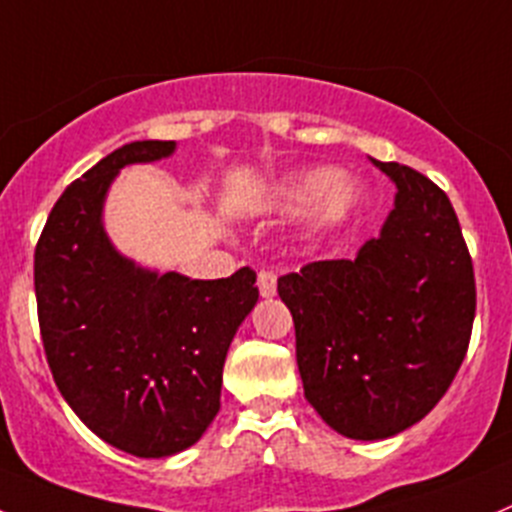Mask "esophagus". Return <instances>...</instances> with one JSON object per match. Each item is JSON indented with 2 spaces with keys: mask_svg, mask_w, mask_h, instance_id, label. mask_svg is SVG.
Listing matches in <instances>:
<instances>
[{
  "mask_svg": "<svg viewBox=\"0 0 512 512\" xmlns=\"http://www.w3.org/2000/svg\"><path fill=\"white\" fill-rule=\"evenodd\" d=\"M259 291L264 299H271L276 294V274L274 271H259Z\"/></svg>",
  "mask_w": 512,
  "mask_h": 512,
  "instance_id": "esophagus-1",
  "label": "esophagus"
}]
</instances>
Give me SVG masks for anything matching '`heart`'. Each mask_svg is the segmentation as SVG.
<instances>
[{"instance_id":"obj_1","label":"heart","mask_w":512,"mask_h":512,"mask_svg":"<svg viewBox=\"0 0 512 512\" xmlns=\"http://www.w3.org/2000/svg\"><path fill=\"white\" fill-rule=\"evenodd\" d=\"M311 200L315 201L311 204V221L314 226L326 228L342 223L357 211L362 203V188L352 178H334L329 168H311L286 180L279 206L284 211H299Z\"/></svg>"}]
</instances>
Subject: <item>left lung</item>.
I'll return each instance as SVG.
<instances>
[{
    "label": "left lung",
    "instance_id": "1",
    "mask_svg": "<svg viewBox=\"0 0 512 512\" xmlns=\"http://www.w3.org/2000/svg\"><path fill=\"white\" fill-rule=\"evenodd\" d=\"M372 163L397 186L379 236L357 259L279 279L304 397L352 440L420 422L455 379L475 319L472 259L450 198L410 165Z\"/></svg>",
    "mask_w": 512,
    "mask_h": 512
}]
</instances>
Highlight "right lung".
I'll list each match as a JSON object with an SVG mask.
<instances>
[{
	"instance_id": "1",
	"label": "right lung",
	"mask_w": 512,
	"mask_h": 512,
	"mask_svg": "<svg viewBox=\"0 0 512 512\" xmlns=\"http://www.w3.org/2000/svg\"><path fill=\"white\" fill-rule=\"evenodd\" d=\"M173 150V140H135L92 165L65 188L34 248L57 389L97 437L135 457H168L201 440L221 410L233 334L259 301L248 266L213 281L158 274L107 238L102 203L120 168Z\"/></svg>"
}]
</instances>
